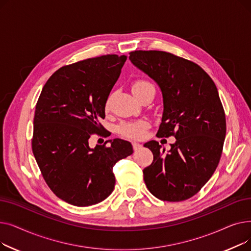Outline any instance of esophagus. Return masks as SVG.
<instances>
[{
	"label": "esophagus",
	"instance_id": "34e87169",
	"mask_svg": "<svg viewBox=\"0 0 251 251\" xmlns=\"http://www.w3.org/2000/svg\"><path fill=\"white\" fill-rule=\"evenodd\" d=\"M132 147H133V150H134V151H139V150L141 149V147H142V146H141L140 143L133 141V142H132Z\"/></svg>",
	"mask_w": 251,
	"mask_h": 251
}]
</instances>
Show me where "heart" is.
Listing matches in <instances>:
<instances>
[{"mask_svg": "<svg viewBox=\"0 0 251 251\" xmlns=\"http://www.w3.org/2000/svg\"><path fill=\"white\" fill-rule=\"evenodd\" d=\"M151 86V84L146 80H137L132 84V91L137 92L143 88ZM110 100H108L105 102V110L109 109ZM148 127V123L146 121H137L124 123L119 127V132L123 136L128 138H141L144 134V130Z\"/></svg>", "mask_w": 251, "mask_h": 251, "instance_id": "1", "label": "heart"}]
</instances>
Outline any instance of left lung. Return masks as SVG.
I'll return each instance as SVG.
<instances>
[{
    "mask_svg": "<svg viewBox=\"0 0 251 251\" xmlns=\"http://www.w3.org/2000/svg\"><path fill=\"white\" fill-rule=\"evenodd\" d=\"M129 59L162 90L164 111L157 135L175 136L166 152L159 142L144 144L152 154L143 179L156 199L182 201L199 192L216 171L226 136V117L213 79L197 64L162 50H134Z\"/></svg>",
    "mask_w": 251,
    "mask_h": 251,
    "instance_id": "left-lung-1",
    "label": "left lung"
}]
</instances>
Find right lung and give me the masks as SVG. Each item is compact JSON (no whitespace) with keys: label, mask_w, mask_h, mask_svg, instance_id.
Masks as SVG:
<instances>
[{"label":"right lung","mask_w":251,"mask_h":251,"mask_svg":"<svg viewBox=\"0 0 251 251\" xmlns=\"http://www.w3.org/2000/svg\"><path fill=\"white\" fill-rule=\"evenodd\" d=\"M127 57L105 55L64 66L41 92L33 119L32 152L42 175L59 199L76 206L97 204L113 192V167L132 154L131 143L116 138L90 149L100 119Z\"/></svg>","instance_id":"obj_1"}]
</instances>
